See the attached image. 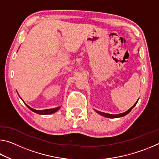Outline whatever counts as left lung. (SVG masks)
Returning a JSON list of instances; mask_svg holds the SVG:
<instances>
[{
	"label": "left lung",
	"instance_id": "left-lung-1",
	"mask_svg": "<svg viewBox=\"0 0 159 159\" xmlns=\"http://www.w3.org/2000/svg\"><path fill=\"white\" fill-rule=\"evenodd\" d=\"M139 99H138V101L136 102V103L134 104V105L131 107L130 109H129L128 111H126L123 113H121V114H107V113H104V112H102V111H98V110H95V111L98 113L99 115L102 116H104V117H107V118H120V117H123V116H125V115H127L128 113H130L131 111V110L133 109V107L136 105V104L138 103Z\"/></svg>",
	"mask_w": 159,
	"mask_h": 159
}]
</instances>
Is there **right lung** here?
I'll use <instances>...</instances> for the list:
<instances>
[{"label":"right lung","mask_w":159,"mask_h":159,"mask_svg":"<svg viewBox=\"0 0 159 159\" xmlns=\"http://www.w3.org/2000/svg\"><path fill=\"white\" fill-rule=\"evenodd\" d=\"M18 95H19V94H18ZM24 103H25V102H24ZM25 104L26 105V107H27L28 108L31 110V111H34L35 113H36V114H41V115H48V114H54V113H55L56 111H57L58 110L60 109V107H56V108H53V109H44V110H36V109H32L31 107H30L29 105H27V104Z\"/></svg>","instance_id":"right-lung-1"}]
</instances>
